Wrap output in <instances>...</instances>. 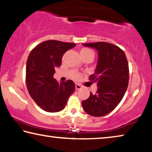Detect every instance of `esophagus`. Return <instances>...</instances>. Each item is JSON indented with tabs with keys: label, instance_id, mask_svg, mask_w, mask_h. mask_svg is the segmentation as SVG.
I'll return each instance as SVG.
<instances>
[{
	"label": "esophagus",
	"instance_id": "obj_1",
	"mask_svg": "<svg viewBox=\"0 0 152 152\" xmlns=\"http://www.w3.org/2000/svg\"><path fill=\"white\" fill-rule=\"evenodd\" d=\"M75 87H76V91H79V90L82 89V86H81L80 85V84H76Z\"/></svg>",
	"mask_w": 152,
	"mask_h": 152
}]
</instances>
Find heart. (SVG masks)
I'll use <instances>...</instances> for the list:
<instances>
[{"mask_svg":"<svg viewBox=\"0 0 152 152\" xmlns=\"http://www.w3.org/2000/svg\"><path fill=\"white\" fill-rule=\"evenodd\" d=\"M80 55L81 56H91L92 57L94 58V52L92 51L91 50H90V49L88 48H83L82 49L81 51H80ZM75 78H78L80 77V74H76L75 76Z\"/></svg>","mask_w":152,"mask_h":152,"instance_id":"obj_1","label":"heart"}]
</instances>
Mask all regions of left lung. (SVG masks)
Instances as JSON below:
<instances>
[{"mask_svg": "<svg viewBox=\"0 0 152 152\" xmlns=\"http://www.w3.org/2000/svg\"><path fill=\"white\" fill-rule=\"evenodd\" d=\"M94 49L98 61L90 80L96 82L97 91L90 94L82 106L91 116L102 117L111 112L121 101L129 84V66L125 52L118 46L107 42L83 43Z\"/></svg>", "mask_w": 152, "mask_h": 152, "instance_id": "left-lung-1", "label": "left lung"}]
</instances>
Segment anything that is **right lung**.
I'll list each match as a JSON object with an SVG mask.
<instances>
[{
  "mask_svg": "<svg viewBox=\"0 0 152 152\" xmlns=\"http://www.w3.org/2000/svg\"><path fill=\"white\" fill-rule=\"evenodd\" d=\"M76 43L48 40L31 51L26 65V85L33 101L45 111L59 112L65 108L75 91L71 80L59 82L53 78L55 68L61 66L63 55Z\"/></svg>",
  "mask_w": 152,
  "mask_h": 152,
  "instance_id": "obj_1",
  "label": "right lung"
}]
</instances>
